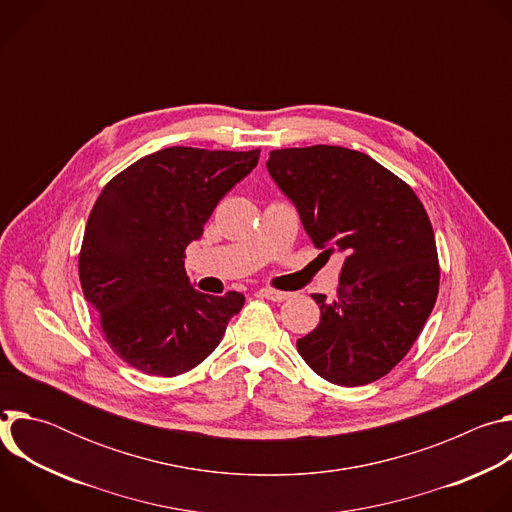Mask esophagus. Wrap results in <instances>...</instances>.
<instances>
[{"label": "esophagus", "instance_id": "esophagus-1", "mask_svg": "<svg viewBox=\"0 0 512 512\" xmlns=\"http://www.w3.org/2000/svg\"><path fill=\"white\" fill-rule=\"evenodd\" d=\"M259 296H261V298H267V300H271V302H285L291 294H287V291L273 289V287H261V289H259Z\"/></svg>", "mask_w": 512, "mask_h": 512}]
</instances>
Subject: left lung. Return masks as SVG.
Wrapping results in <instances>:
<instances>
[{
  "label": "left lung",
  "mask_w": 512,
  "mask_h": 512,
  "mask_svg": "<svg viewBox=\"0 0 512 512\" xmlns=\"http://www.w3.org/2000/svg\"><path fill=\"white\" fill-rule=\"evenodd\" d=\"M267 170L312 243L344 255L338 296H312L320 324L298 340V352L340 387L385 377L417 340L440 287L423 204L379 162L338 145L275 150Z\"/></svg>",
  "instance_id": "1"
}]
</instances>
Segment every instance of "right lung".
<instances>
[{
    "instance_id": "obj_1",
    "label": "right lung",
    "mask_w": 512,
    "mask_h": 512,
    "mask_svg": "<svg viewBox=\"0 0 512 512\" xmlns=\"http://www.w3.org/2000/svg\"><path fill=\"white\" fill-rule=\"evenodd\" d=\"M259 162V150L166 148L117 174L97 198L79 255L85 300L107 344L133 369L176 377L223 340L245 296H206L184 269L214 206Z\"/></svg>"
}]
</instances>
